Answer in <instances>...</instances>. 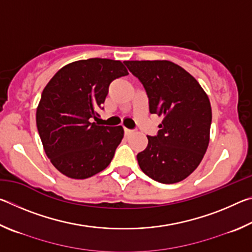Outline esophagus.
Returning <instances> with one entry per match:
<instances>
[{
	"label": "esophagus",
	"mask_w": 252,
	"mask_h": 252,
	"mask_svg": "<svg viewBox=\"0 0 252 252\" xmlns=\"http://www.w3.org/2000/svg\"><path fill=\"white\" fill-rule=\"evenodd\" d=\"M133 133V130H130V129H126V127H125V134L126 135H130Z\"/></svg>",
	"instance_id": "1"
}]
</instances>
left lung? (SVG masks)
<instances>
[{"label":"left lung","mask_w":252,"mask_h":252,"mask_svg":"<svg viewBox=\"0 0 252 252\" xmlns=\"http://www.w3.org/2000/svg\"><path fill=\"white\" fill-rule=\"evenodd\" d=\"M149 97L150 113L163 118L136 159L142 171L160 183H177L201 162L210 139L211 105L192 75L167 60L125 61Z\"/></svg>","instance_id":"8db88e82"}]
</instances>
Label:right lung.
Listing matches in <instances>:
<instances>
[{
  "instance_id": "obj_1",
  "label": "right lung",
  "mask_w": 252,
  "mask_h": 252,
  "mask_svg": "<svg viewBox=\"0 0 252 252\" xmlns=\"http://www.w3.org/2000/svg\"><path fill=\"white\" fill-rule=\"evenodd\" d=\"M121 61L88 59L60 69L46 84L36 126L46 156L60 172L87 179L104 170L123 138V127L97 126L113 80L127 75Z\"/></svg>"
}]
</instances>
